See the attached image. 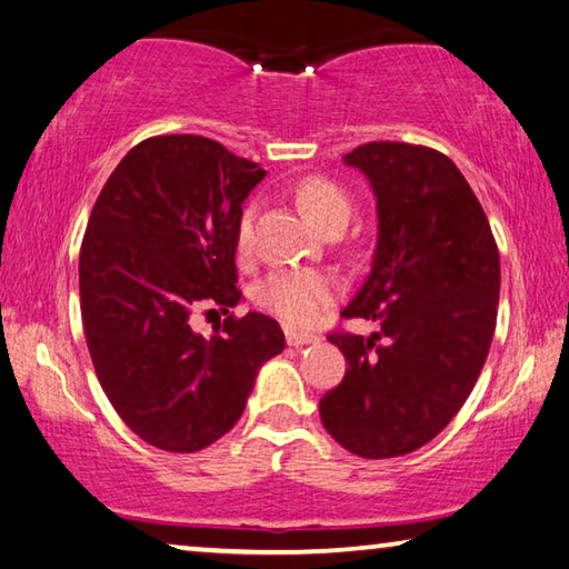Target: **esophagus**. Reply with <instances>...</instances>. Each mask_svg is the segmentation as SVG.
<instances>
[{
    "label": "esophagus",
    "mask_w": 569,
    "mask_h": 569,
    "mask_svg": "<svg viewBox=\"0 0 569 569\" xmlns=\"http://www.w3.org/2000/svg\"><path fill=\"white\" fill-rule=\"evenodd\" d=\"M286 341L288 346H306V343L319 341V336L306 333V331H286Z\"/></svg>",
    "instance_id": "34e87169"
}]
</instances>
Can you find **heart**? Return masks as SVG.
I'll use <instances>...</instances> for the list:
<instances>
[{"instance_id": "1", "label": "heart", "mask_w": 569, "mask_h": 569, "mask_svg": "<svg viewBox=\"0 0 569 569\" xmlns=\"http://www.w3.org/2000/svg\"><path fill=\"white\" fill-rule=\"evenodd\" d=\"M296 198L303 206L313 223L323 230L343 228L353 213V200L349 190L326 176H308L296 186ZM256 213L258 206L248 203L240 213L236 228V243L240 253L253 248L256 236ZM339 286L331 276L311 268H281L266 278L258 288V303L266 311L276 313L278 319L291 326H313L319 323L329 311Z\"/></svg>"}]
</instances>
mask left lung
<instances>
[{
    "instance_id": "obj_1",
    "label": "left lung",
    "mask_w": 569,
    "mask_h": 569,
    "mask_svg": "<svg viewBox=\"0 0 569 569\" xmlns=\"http://www.w3.org/2000/svg\"><path fill=\"white\" fill-rule=\"evenodd\" d=\"M343 160L377 192L379 240L341 316L379 331L329 333L349 366L319 411L351 455L389 459L429 445L475 389L497 326L499 250L445 152L379 140Z\"/></svg>"
}]
</instances>
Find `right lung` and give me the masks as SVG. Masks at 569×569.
I'll return each mask as SVG.
<instances>
[{
	"label": "right lung",
	"mask_w": 569,
	"mask_h": 569,
	"mask_svg": "<svg viewBox=\"0 0 569 569\" xmlns=\"http://www.w3.org/2000/svg\"><path fill=\"white\" fill-rule=\"evenodd\" d=\"M266 178L203 134L134 146L94 200L80 248L84 339L102 391L148 445L200 451L236 427L261 366L283 351L278 321L240 301L236 228ZM227 313L210 340L198 307Z\"/></svg>",
	"instance_id": "obj_1"
}]
</instances>
